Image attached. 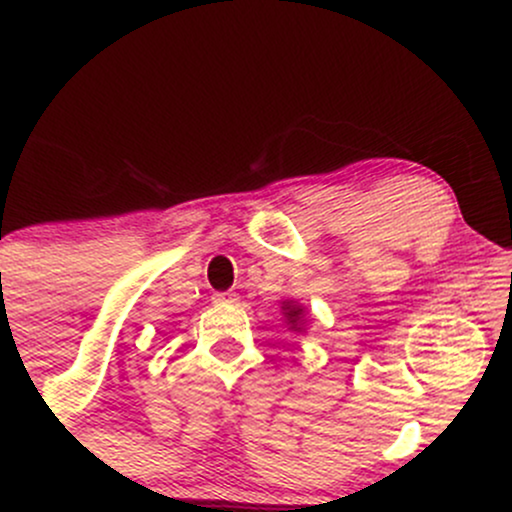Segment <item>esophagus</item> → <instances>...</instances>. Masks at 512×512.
Wrapping results in <instances>:
<instances>
[{"instance_id": "1", "label": "esophagus", "mask_w": 512, "mask_h": 512, "mask_svg": "<svg viewBox=\"0 0 512 512\" xmlns=\"http://www.w3.org/2000/svg\"><path fill=\"white\" fill-rule=\"evenodd\" d=\"M216 305H228V303H236L238 298L233 296V293H214V298H211Z\"/></svg>"}]
</instances>
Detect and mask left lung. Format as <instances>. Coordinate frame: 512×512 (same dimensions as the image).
<instances>
[{"instance_id":"8db88e82","label":"left lung","mask_w":512,"mask_h":512,"mask_svg":"<svg viewBox=\"0 0 512 512\" xmlns=\"http://www.w3.org/2000/svg\"><path fill=\"white\" fill-rule=\"evenodd\" d=\"M281 310H284V317H286V322L291 325V330L301 332L303 330V322H301L303 308L301 305H298L296 301H284L281 303Z\"/></svg>"}]
</instances>
